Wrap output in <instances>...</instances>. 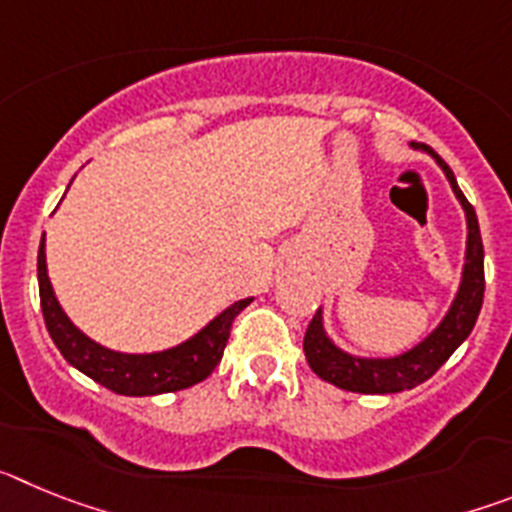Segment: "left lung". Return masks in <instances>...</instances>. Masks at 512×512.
<instances>
[{"mask_svg":"<svg viewBox=\"0 0 512 512\" xmlns=\"http://www.w3.org/2000/svg\"><path fill=\"white\" fill-rule=\"evenodd\" d=\"M415 151H423L441 166L451 184V192L459 200L464 217H467V248H464V266H461L459 289L449 310L441 318V323L415 346L395 356H356L336 346V341L328 336L323 320V307H318L312 323L305 333V359L310 369L318 374L323 382L336 384L346 392H359V395H390V392L413 390L425 379L446 364L451 354L472 333L477 315L482 310V297H485V248H482V235H479L477 212L469 205L464 192L456 184L454 171L446 166L436 151L420 143H410Z\"/></svg>","mask_w":512,"mask_h":512,"instance_id":"obj_1","label":"left lung"}]
</instances>
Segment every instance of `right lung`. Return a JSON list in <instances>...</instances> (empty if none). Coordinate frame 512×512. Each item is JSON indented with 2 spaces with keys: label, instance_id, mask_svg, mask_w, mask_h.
<instances>
[{
  "label": "right lung",
  "instance_id": "right-lung-1",
  "mask_svg": "<svg viewBox=\"0 0 512 512\" xmlns=\"http://www.w3.org/2000/svg\"><path fill=\"white\" fill-rule=\"evenodd\" d=\"M38 287L45 328L51 333L53 343H56L63 359L69 361L71 366H76L81 374H87L89 379L107 387V390L128 397H148L187 390L192 384L210 377L212 369L223 359L225 343H228L230 325H233L235 315L253 302V297H243V300L233 302L220 315H215L205 328L189 336L187 341L164 348V351L125 354V351H112V348L92 341L84 330H79L71 323V318L66 315L61 302H58L56 292H53L51 279H48L45 233L40 238L38 248Z\"/></svg>",
  "mask_w": 512,
  "mask_h": 512
}]
</instances>
